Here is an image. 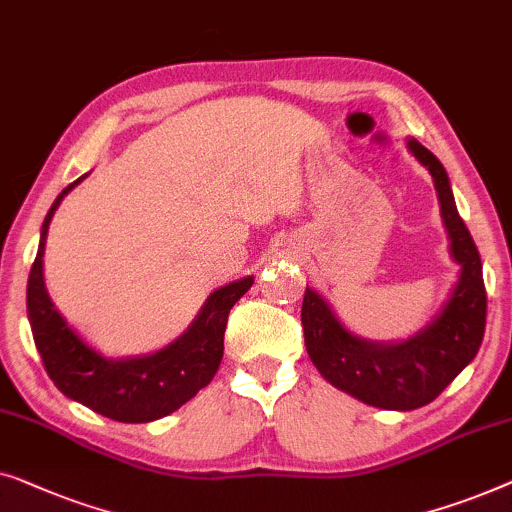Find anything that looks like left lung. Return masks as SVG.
<instances>
[{
  "mask_svg": "<svg viewBox=\"0 0 512 512\" xmlns=\"http://www.w3.org/2000/svg\"><path fill=\"white\" fill-rule=\"evenodd\" d=\"M408 150L434 178L450 255L462 266L441 313L406 341L376 343L345 329L327 301L308 285L301 306L308 357L322 378L350 397L387 410H415L434 401L478 355L487 318L480 253L459 218L450 178L420 141L408 139Z\"/></svg>",
  "mask_w": 512,
  "mask_h": 512,
  "instance_id": "8db88e82",
  "label": "left lung"
}]
</instances>
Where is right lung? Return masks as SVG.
Returning <instances> with one entry per match:
<instances>
[{
  "mask_svg": "<svg viewBox=\"0 0 512 512\" xmlns=\"http://www.w3.org/2000/svg\"><path fill=\"white\" fill-rule=\"evenodd\" d=\"M57 194L43 220L39 253L27 280V318L50 380L64 397L115 422H153L174 413L211 383L225 352V329L232 306L255 283L253 276L215 290L197 318L174 343L153 355L109 359L67 325L43 283V248L60 201L83 181Z\"/></svg>",
  "mask_w": 512,
  "mask_h": 512,
  "instance_id": "right-lung-1",
  "label": "right lung"
}]
</instances>
